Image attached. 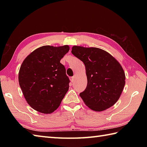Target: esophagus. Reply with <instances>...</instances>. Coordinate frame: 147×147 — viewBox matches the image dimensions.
<instances>
[{
    "instance_id": "34e87169",
    "label": "esophagus",
    "mask_w": 147,
    "mask_h": 147,
    "mask_svg": "<svg viewBox=\"0 0 147 147\" xmlns=\"http://www.w3.org/2000/svg\"><path fill=\"white\" fill-rule=\"evenodd\" d=\"M70 80H71V82L72 83H73V82H74V76H73V77H71V78H70Z\"/></svg>"
}]
</instances>
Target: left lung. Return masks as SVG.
I'll use <instances>...</instances> for the list:
<instances>
[{
  "label": "left lung",
  "instance_id": "1",
  "mask_svg": "<svg viewBox=\"0 0 147 147\" xmlns=\"http://www.w3.org/2000/svg\"><path fill=\"white\" fill-rule=\"evenodd\" d=\"M85 65L87 86L80 95L84 103L96 112L117 102L125 85V73L116 59L104 50L73 46L71 51Z\"/></svg>",
  "mask_w": 147,
  "mask_h": 147
}]
</instances>
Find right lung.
I'll use <instances>...</instances> for the list:
<instances>
[{
  "label": "right lung",
  "mask_w": 147,
  "mask_h": 147,
  "mask_svg": "<svg viewBox=\"0 0 147 147\" xmlns=\"http://www.w3.org/2000/svg\"><path fill=\"white\" fill-rule=\"evenodd\" d=\"M69 51L68 45L42 46L22 63L19 83L28 104L35 111L52 113L68 91L70 81L60 61Z\"/></svg>",
  "instance_id": "right-lung-1"
}]
</instances>
